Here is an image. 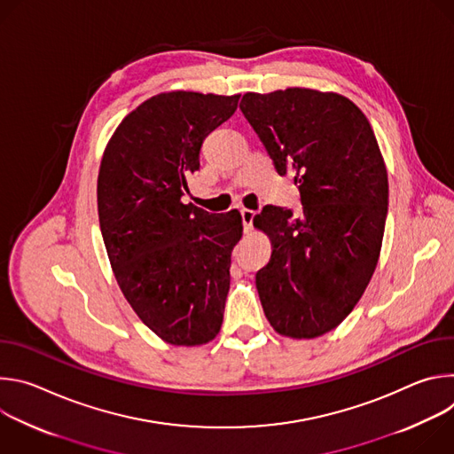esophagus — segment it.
<instances>
[{"mask_svg":"<svg viewBox=\"0 0 454 454\" xmlns=\"http://www.w3.org/2000/svg\"><path fill=\"white\" fill-rule=\"evenodd\" d=\"M240 215H242V224H244V233H249L251 228H253V217H254V212L253 210H240Z\"/></svg>","mask_w":454,"mask_h":454,"instance_id":"obj_1","label":"esophagus"}]
</instances>
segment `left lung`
Returning a JSON list of instances; mask_svg holds the SVG:
<instances>
[{"instance_id": "left-lung-1", "label": "left lung", "mask_w": 454, "mask_h": 454, "mask_svg": "<svg viewBox=\"0 0 454 454\" xmlns=\"http://www.w3.org/2000/svg\"><path fill=\"white\" fill-rule=\"evenodd\" d=\"M240 111L280 176L294 172L303 212L266 207L254 228L271 258L256 291L271 327L312 340L336 329L377 268L387 214V172L364 113L334 91L246 93Z\"/></svg>"}]
</instances>
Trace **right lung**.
<instances>
[{"instance_id": "1", "label": "right lung", "mask_w": 454, "mask_h": 454, "mask_svg": "<svg viewBox=\"0 0 454 454\" xmlns=\"http://www.w3.org/2000/svg\"><path fill=\"white\" fill-rule=\"evenodd\" d=\"M240 95L167 91L129 113L106 145L97 203L114 278L163 341L210 343L221 331L242 217L184 205L205 138Z\"/></svg>"}]
</instances>
